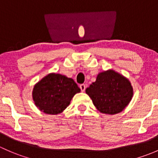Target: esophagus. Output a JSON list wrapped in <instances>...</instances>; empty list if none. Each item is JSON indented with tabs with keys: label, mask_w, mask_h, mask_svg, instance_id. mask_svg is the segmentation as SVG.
<instances>
[{
	"label": "esophagus",
	"mask_w": 158,
	"mask_h": 158,
	"mask_svg": "<svg viewBox=\"0 0 158 158\" xmlns=\"http://www.w3.org/2000/svg\"><path fill=\"white\" fill-rule=\"evenodd\" d=\"M80 88H81V90L82 91V92H84L86 89V85L84 84H80Z\"/></svg>",
	"instance_id": "34e87169"
}]
</instances>
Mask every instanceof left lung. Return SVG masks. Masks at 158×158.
I'll list each match as a JSON object with an SVG mask.
<instances>
[{
	"instance_id": "obj_1",
	"label": "left lung",
	"mask_w": 158,
	"mask_h": 158,
	"mask_svg": "<svg viewBox=\"0 0 158 158\" xmlns=\"http://www.w3.org/2000/svg\"><path fill=\"white\" fill-rule=\"evenodd\" d=\"M94 105L101 113L116 114L131 100L133 90L129 81L113 70L100 73L95 82L86 89Z\"/></svg>"
}]
</instances>
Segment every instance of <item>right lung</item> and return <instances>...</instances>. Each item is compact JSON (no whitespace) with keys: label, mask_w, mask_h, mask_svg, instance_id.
<instances>
[{"label":"right lung","mask_w":158,"mask_h":158,"mask_svg":"<svg viewBox=\"0 0 158 158\" xmlns=\"http://www.w3.org/2000/svg\"><path fill=\"white\" fill-rule=\"evenodd\" d=\"M81 90L74 80L58 74H50L35 85L32 98L35 106L47 114H58L70 104Z\"/></svg>","instance_id":"right-lung-1"}]
</instances>
